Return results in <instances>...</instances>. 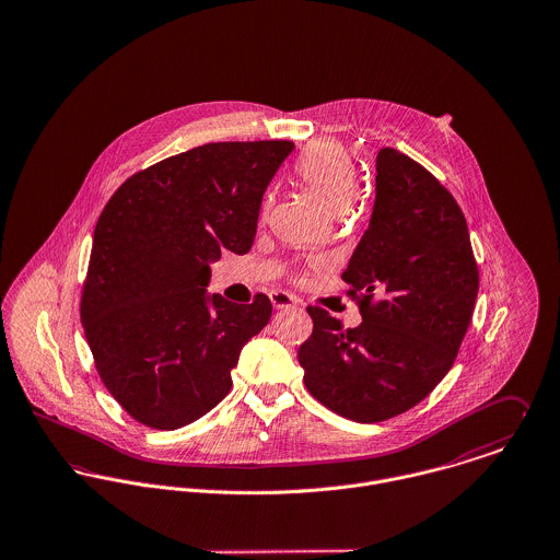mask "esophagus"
<instances>
[{
    "label": "esophagus",
    "instance_id": "esophagus-1",
    "mask_svg": "<svg viewBox=\"0 0 560 560\" xmlns=\"http://www.w3.org/2000/svg\"><path fill=\"white\" fill-rule=\"evenodd\" d=\"M270 303H272L275 310H294V307L299 305V301H296L292 294L281 292V290H277V292L270 294Z\"/></svg>",
    "mask_w": 560,
    "mask_h": 560
}]
</instances>
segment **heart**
Returning <instances> with one entry per match:
<instances>
[{
  "label": "heart",
  "instance_id": "1",
  "mask_svg": "<svg viewBox=\"0 0 560 560\" xmlns=\"http://www.w3.org/2000/svg\"><path fill=\"white\" fill-rule=\"evenodd\" d=\"M296 176L330 214H343L359 192L357 163L337 141L324 139L310 145L296 163Z\"/></svg>",
  "mask_w": 560,
  "mask_h": 560
}]
</instances>
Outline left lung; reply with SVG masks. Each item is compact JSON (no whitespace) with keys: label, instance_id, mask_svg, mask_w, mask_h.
Segmentation results:
<instances>
[{"label":"left lung","instance_id":"1","mask_svg":"<svg viewBox=\"0 0 560 560\" xmlns=\"http://www.w3.org/2000/svg\"><path fill=\"white\" fill-rule=\"evenodd\" d=\"M343 281L363 299V322L343 330L328 311L307 310L313 332L299 350L305 386L346 419L397 417L451 370L479 292L464 212L399 150L382 148L375 156L370 228Z\"/></svg>","mask_w":560,"mask_h":560}]
</instances>
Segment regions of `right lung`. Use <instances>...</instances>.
<instances>
[{
  "mask_svg": "<svg viewBox=\"0 0 560 560\" xmlns=\"http://www.w3.org/2000/svg\"><path fill=\"white\" fill-rule=\"evenodd\" d=\"M292 141H221L170 156L107 201L81 296L85 339L109 393L154 430H178L232 388L268 296L208 294L221 250L247 253L266 187Z\"/></svg>",
  "mask_w": 560,
  "mask_h": 560,
  "instance_id": "right-lung-1",
  "label": "right lung"
}]
</instances>
